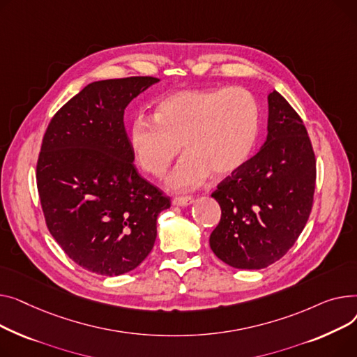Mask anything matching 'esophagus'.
<instances>
[{
    "mask_svg": "<svg viewBox=\"0 0 357 357\" xmlns=\"http://www.w3.org/2000/svg\"><path fill=\"white\" fill-rule=\"evenodd\" d=\"M193 202H195V199L190 197V196H177V197L173 199V204L174 206H181V207L190 206Z\"/></svg>",
    "mask_w": 357,
    "mask_h": 357,
    "instance_id": "1",
    "label": "esophagus"
}]
</instances>
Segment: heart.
Masks as SVG:
<instances>
[{"mask_svg": "<svg viewBox=\"0 0 357 357\" xmlns=\"http://www.w3.org/2000/svg\"><path fill=\"white\" fill-rule=\"evenodd\" d=\"M261 108L242 88L184 89L161 98L153 119L135 118L130 145L141 169L161 178L181 151L187 154L172 187L187 190L211 173L223 178L238 173L252 157L259 137Z\"/></svg>", "mask_w": 357, "mask_h": 357, "instance_id": "obj_1", "label": "heart"}]
</instances>
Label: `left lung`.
<instances>
[{
    "mask_svg": "<svg viewBox=\"0 0 357 357\" xmlns=\"http://www.w3.org/2000/svg\"><path fill=\"white\" fill-rule=\"evenodd\" d=\"M268 107L264 146L212 193L222 216L208 243L219 259L239 269L281 259L312 208L316 155L305 125L277 91L268 95Z\"/></svg>",
    "mask_w": 357,
    "mask_h": 357,
    "instance_id": "left-lung-1",
    "label": "left lung"
}]
</instances>
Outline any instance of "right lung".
<instances>
[{
	"mask_svg": "<svg viewBox=\"0 0 357 357\" xmlns=\"http://www.w3.org/2000/svg\"><path fill=\"white\" fill-rule=\"evenodd\" d=\"M132 76L89 83L54 114L37 160V190L49 232L99 275L135 269L154 246L170 197L142 178L123 127L127 105L153 83Z\"/></svg>",
	"mask_w": 357,
	"mask_h": 357,
	"instance_id": "obj_1",
	"label": "right lung"
}]
</instances>
